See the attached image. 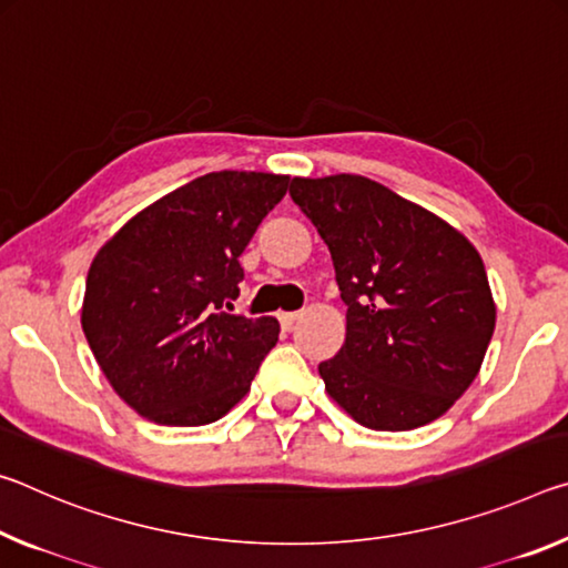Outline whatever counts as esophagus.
Here are the masks:
<instances>
[{
    "label": "esophagus",
    "mask_w": 568,
    "mask_h": 568,
    "mask_svg": "<svg viewBox=\"0 0 568 568\" xmlns=\"http://www.w3.org/2000/svg\"><path fill=\"white\" fill-rule=\"evenodd\" d=\"M300 317H302L300 312H282V314H278V322H282L284 329H292Z\"/></svg>",
    "instance_id": "esophagus-1"
}]
</instances>
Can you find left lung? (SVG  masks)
Wrapping results in <instances>:
<instances>
[{"mask_svg": "<svg viewBox=\"0 0 568 568\" xmlns=\"http://www.w3.org/2000/svg\"><path fill=\"white\" fill-rule=\"evenodd\" d=\"M290 196L327 244L347 337L320 375L372 430H413L476 379L496 304L476 246L365 175L294 179Z\"/></svg>", "mask_w": 568, "mask_h": 568, "instance_id": "left-lung-1", "label": "left lung"}]
</instances>
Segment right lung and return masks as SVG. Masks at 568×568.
Masks as SVG:
<instances>
[{
	"instance_id": "add662e5",
	"label": "right lung",
	"mask_w": 568,
	"mask_h": 568,
	"mask_svg": "<svg viewBox=\"0 0 568 568\" xmlns=\"http://www.w3.org/2000/svg\"><path fill=\"white\" fill-rule=\"evenodd\" d=\"M290 175L219 171L135 213L92 258L82 332L102 375L158 425H206L248 393L274 317L231 314L244 254Z\"/></svg>"
}]
</instances>
